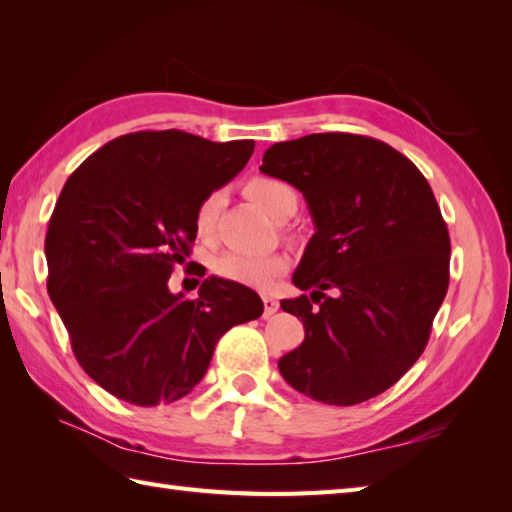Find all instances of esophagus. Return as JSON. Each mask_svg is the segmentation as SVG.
Masks as SVG:
<instances>
[{
	"mask_svg": "<svg viewBox=\"0 0 512 512\" xmlns=\"http://www.w3.org/2000/svg\"><path fill=\"white\" fill-rule=\"evenodd\" d=\"M277 310H279V301L273 297H264V319L273 317Z\"/></svg>",
	"mask_w": 512,
	"mask_h": 512,
	"instance_id": "esophagus-1",
	"label": "esophagus"
}]
</instances>
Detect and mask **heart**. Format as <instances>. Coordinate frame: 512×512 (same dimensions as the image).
<instances>
[{
    "label": "heart",
    "mask_w": 512,
    "mask_h": 512,
    "mask_svg": "<svg viewBox=\"0 0 512 512\" xmlns=\"http://www.w3.org/2000/svg\"><path fill=\"white\" fill-rule=\"evenodd\" d=\"M248 195L253 198L262 209L281 220L288 211L297 209V191L290 187L288 182L277 180V178H253L246 187ZM224 206V193L222 191H211L204 195L200 204L195 206V231L200 237H211L215 233L217 217ZM288 268V259L281 253H266V255H246V253H235V250H228L213 262V270L217 277L226 281H233L239 286L257 288V290H268L275 281L284 275Z\"/></svg>",
    "instance_id": "heart-1"
}]
</instances>
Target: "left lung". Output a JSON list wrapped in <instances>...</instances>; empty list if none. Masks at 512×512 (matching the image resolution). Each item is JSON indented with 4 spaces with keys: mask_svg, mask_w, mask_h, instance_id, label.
<instances>
[{
    "mask_svg": "<svg viewBox=\"0 0 512 512\" xmlns=\"http://www.w3.org/2000/svg\"><path fill=\"white\" fill-rule=\"evenodd\" d=\"M259 171L290 182L317 233L281 308L306 339L279 358L290 387L350 407L418 361L449 288L451 239L427 178L383 140L310 134L266 149Z\"/></svg>",
    "mask_w": 512,
    "mask_h": 512,
    "instance_id": "1",
    "label": "left lung"
}]
</instances>
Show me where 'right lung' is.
I'll list each match as a JSON object with an SVG mask.
<instances>
[{
	"label": "right lung",
	"mask_w": 512,
	"mask_h": 512,
	"mask_svg": "<svg viewBox=\"0 0 512 512\" xmlns=\"http://www.w3.org/2000/svg\"><path fill=\"white\" fill-rule=\"evenodd\" d=\"M253 149V140L213 143L180 129L134 132L65 182L46 235L48 295L76 361L112 396L140 407L187 396L222 334L262 317L257 292L220 277L204 279L198 299L169 290L198 233L195 206Z\"/></svg>",
	"instance_id": "right-lung-1"
}]
</instances>
